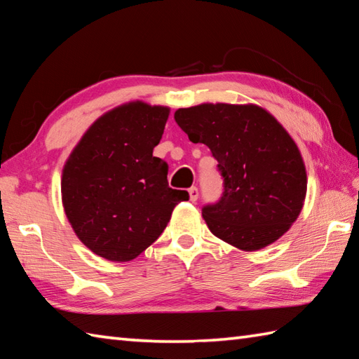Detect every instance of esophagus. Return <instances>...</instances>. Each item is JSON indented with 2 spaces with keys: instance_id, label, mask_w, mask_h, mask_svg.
<instances>
[{
  "instance_id": "obj_1",
  "label": "esophagus",
  "mask_w": 359,
  "mask_h": 359,
  "mask_svg": "<svg viewBox=\"0 0 359 359\" xmlns=\"http://www.w3.org/2000/svg\"><path fill=\"white\" fill-rule=\"evenodd\" d=\"M188 193H189V201H191L193 203L199 199V189H197L196 187H191L188 189Z\"/></svg>"
}]
</instances>
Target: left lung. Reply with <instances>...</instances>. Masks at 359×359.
Segmentation results:
<instances>
[{
	"mask_svg": "<svg viewBox=\"0 0 359 359\" xmlns=\"http://www.w3.org/2000/svg\"><path fill=\"white\" fill-rule=\"evenodd\" d=\"M174 118L217 160L224 191L202 208L210 231L245 251L278 241L299 216L307 191L301 152L278 120L255 104L205 103Z\"/></svg>",
	"mask_w": 359,
	"mask_h": 359,
	"instance_id": "obj_1",
	"label": "left lung"
}]
</instances>
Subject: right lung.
<instances>
[{
	"label": "right lung",
	"instance_id": "obj_1",
	"mask_svg": "<svg viewBox=\"0 0 359 359\" xmlns=\"http://www.w3.org/2000/svg\"><path fill=\"white\" fill-rule=\"evenodd\" d=\"M170 109L129 103L104 114L67 158L62 194L66 216L85 245L126 262L157 241L188 193L168 185V165L152 156Z\"/></svg>",
	"mask_w": 359,
	"mask_h": 359
}]
</instances>
